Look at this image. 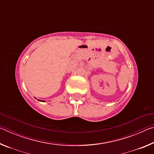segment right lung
Returning a JSON list of instances; mask_svg holds the SVG:
<instances>
[{
  "mask_svg": "<svg viewBox=\"0 0 154 154\" xmlns=\"http://www.w3.org/2000/svg\"><path fill=\"white\" fill-rule=\"evenodd\" d=\"M40 101H41V100H40Z\"/></svg>",
  "mask_w": 154,
  "mask_h": 154,
  "instance_id": "add662e5",
  "label": "right lung"
}]
</instances>
